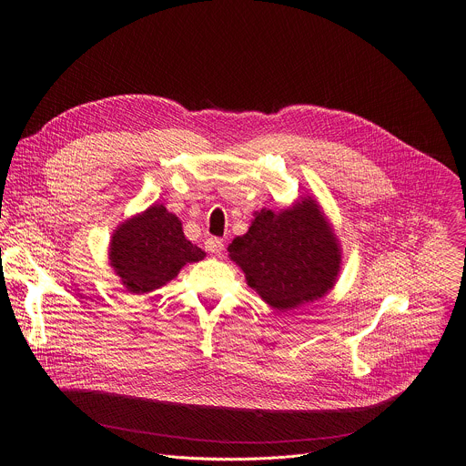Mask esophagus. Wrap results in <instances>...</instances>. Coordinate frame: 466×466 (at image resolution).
<instances>
[{
  "instance_id": "34e87169",
  "label": "esophagus",
  "mask_w": 466,
  "mask_h": 466,
  "mask_svg": "<svg viewBox=\"0 0 466 466\" xmlns=\"http://www.w3.org/2000/svg\"><path fill=\"white\" fill-rule=\"evenodd\" d=\"M205 248H207L208 252H212V254H221L223 248H225V243H223V239H219V238H208V239L205 241Z\"/></svg>"
}]
</instances>
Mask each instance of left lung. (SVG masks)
<instances>
[{"label": "left lung", "instance_id": "obj_1", "mask_svg": "<svg viewBox=\"0 0 466 466\" xmlns=\"http://www.w3.org/2000/svg\"><path fill=\"white\" fill-rule=\"evenodd\" d=\"M228 256L247 284L280 311L324 297L341 269V247L315 198L284 210L261 208L247 234L234 238Z\"/></svg>", "mask_w": 466, "mask_h": 466}]
</instances>
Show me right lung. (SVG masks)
Returning a JSON list of instances; mask_svg holds the SVG:
<instances>
[{
	"label": "right lung",
	"mask_w": 466,
	"mask_h": 466,
	"mask_svg": "<svg viewBox=\"0 0 466 466\" xmlns=\"http://www.w3.org/2000/svg\"><path fill=\"white\" fill-rule=\"evenodd\" d=\"M203 248L186 239L180 219L164 205L121 223L110 239L108 259L130 293H149L171 282L186 263L201 261Z\"/></svg>",
	"instance_id": "obj_1"
}]
</instances>
